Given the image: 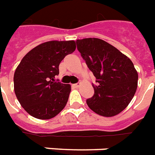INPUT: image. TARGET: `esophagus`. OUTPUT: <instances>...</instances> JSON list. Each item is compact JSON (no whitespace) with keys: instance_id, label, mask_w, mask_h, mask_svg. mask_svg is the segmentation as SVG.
<instances>
[{"instance_id":"esophagus-1","label":"esophagus","mask_w":155,"mask_h":155,"mask_svg":"<svg viewBox=\"0 0 155 155\" xmlns=\"http://www.w3.org/2000/svg\"><path fill=\"white\" fill-rule=\"evenodd\" d=\"M80 83H78V84H73V87H75V88H80Z\"/></svg>"}]
</instances>
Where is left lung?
Instances as JSON below:
<instances>
[{
  "label": "left lung",
  "instance_id": "1",
  "mask_svg": "<svg viewBox=\"0 0 155 155\" xmlns=\"http://www.w3.org/2000/svg\"><path fill=\"white\" fill-rule=\"evenodd\" d=\"M77 49L96 78L94 94L87 105L99 115L112 117L128 106L137 88L133 62L115 47L98 38L76 41Z\"/></svg>",
  "mask_w": 155,
  "mask_h": 155
}]
</instances>
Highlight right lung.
<instances>
[{
  "label": "right lung",
  "mask_w": 155,
  "mask_h": 155,
  "mask_svg": "<svg viewBox=\"0 0 155 155\" xmlns=\"http://www.w3.org/2000/svg\"><path fill=\"white\" fill-rule=\"evenodd\" d=\"M74 41H51L39 45L23 57L15 70L14 88L22 108L39 120H49L67 103L71 85L55 81L59 64L75 50Z\"/></svg>",
  "instance_id": "1"
}]
</instances>
